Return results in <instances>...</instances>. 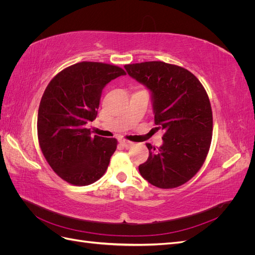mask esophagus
Wrapping results in <instances>:
<instances>
[{"instance_id": "1", "label": "esophagus", "mask_w": 255, "mask_h": 255, "mask_svg": "<svg viewBox=\"0 0 255 255\" xmlns=\"http://www.w3.org/2000/svg\"><path fill=\"white\" fill-rule=\"evenodd\" d=\"M120 144L122 145V146H125L126 149H128V148H130V146H132L134 143L133 142H130V141H128V140H126V139H120Z\"/></svg>"}]
</instances>
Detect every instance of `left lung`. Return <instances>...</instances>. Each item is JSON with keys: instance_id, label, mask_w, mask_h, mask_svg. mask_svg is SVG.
<instances>
[{"instance_id": "1", "label": "left lung", "mask_w": 255, "mask_h": 255, "mask_svg": "<svg viewBox=\"0 0 255 255\" xmlns=\"http://www.w3.org/2000/svg\"><path fill=\"white\" fill-rule=\"evenodd\" d=\"M125 68L150 90L155 129L164 132L157 150L146 143L149 157L139 172L158 188L181 186L200 170L210 150L213 114L206 91L191 72L164 61Z\"/></svg>"}]
</instances>
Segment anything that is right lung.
Listing matches in <instances>:
<instances>
[{"label": "right lung", "mask_w": 255, "mask_h": 255, "mask_svg": "<svg viewBox=\"0 0 255 255\" xmlns=\"http://www.w3.org/2000/svg\"><path fill=\"white\" fill-rule=\"evenodd\" d=\"M126 74L117 66L82 61L60 71L45 88L38 110V140L64 181L85 186L105 173L117 140L92 137L86 125L97 118L106 84Z\"/></svg>", "instance_id": "add662e5"}]
</instances>
